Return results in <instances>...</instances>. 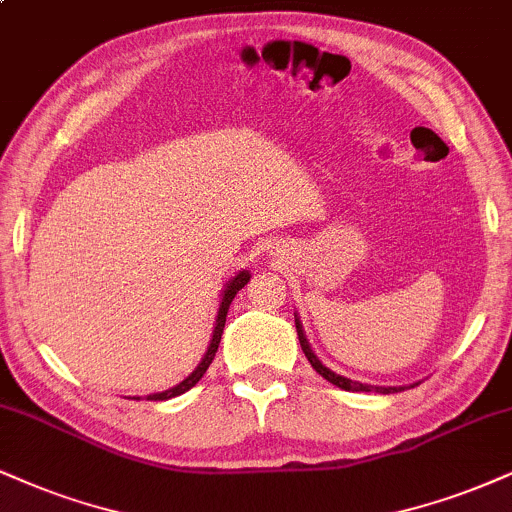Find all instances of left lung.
I'll return each mask as SVG.
<instances>
[{"mask_svg": "<svg viewBox=\"0 0 512 512\" xmlns=\"http://www.w3.org/2000/svg\"><path fill=\"white\" fill-rule=\"evenodd\" d=\"M294 323H296V332H299V344H301V349H304V353H306L308 363L313 365V370L318 372V375H323L327 382H332L334 387H339V389H344V391H380V394H394V391H403V387H372V384L353 382V380H349V377H342V375H337V372H332V370L327 368V365H323V361H320V358L313 353L311 344H308V339H306L304 327H301V320L296 318V313H294ZM410 387H415V384H410Z\"/></svg>", "mask_w": 512, "mask_h": 512, "instance_id": "8db88e82", "label": "left lung"}]
</instances>
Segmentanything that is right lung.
<instances>
[{"label":"right lung","mask_w":512,"mask_h":512,"mask_svg":"<svg viewBox=\"0 0 512 512\" xmlns=\"http://www.w3.org/2000/svg\"><path fill=\"white\" fill-rule=\"evenodd\" d=\"M249 270H239V273L232 277L230 282H227L225 289H223V299H220V308H218V315H216V327H213V337H211V344H208V349L204 353V358H201V363L194 368L192 375H187L185 380L180 384H175V387H170L166 391H159V394H149L147 401H166V399H173V396H180L185 394L197 384L201 377H204V372L208 370V365H211L213 356H216L218 351V344H220V337H223V327H225V318H227V311H230V304L232 299H235V294L242 289L246 282H249Z\"/></svg>","instance_id":"add662e5"}]
</instances>
